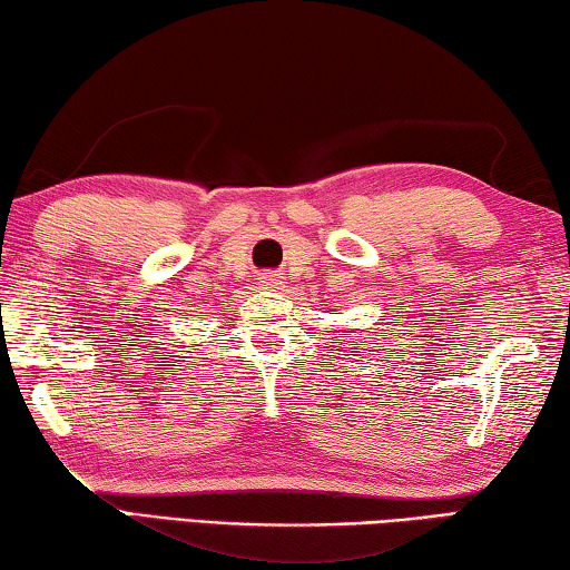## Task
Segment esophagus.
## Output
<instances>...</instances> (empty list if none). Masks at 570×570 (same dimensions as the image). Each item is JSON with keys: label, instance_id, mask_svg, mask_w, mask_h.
Listing matches in <instances>:
<instances>
[{"label": "esophagus", "instance_id": "esophagus-1", "mask_svg": "<svg viewBox=\"0 0 570 570\" xmlns=\"http://www.w3.org/2000/svg\"><path fill=\"white\" fill-rule=\"evenodd\" d=\"M259 283L265 285V287H275V285H279V277L275 275V273H262V277H259Z\"/></svg>", "mask_w": 570, "mask_h": 570}]
</instances>
